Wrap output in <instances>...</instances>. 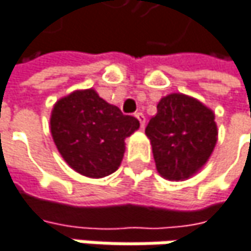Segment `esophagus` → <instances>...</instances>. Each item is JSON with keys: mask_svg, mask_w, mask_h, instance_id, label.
Instances as JSON below:
<instances>
[{"mask_svg": "<svg viewBox=\"0 0 251 251\" xmlns=\"http://www.w3.org/2000/svg\"><path fill=\"white\" fill-rule=\"evenodd\" d=\"M135 118L140 121V126L144 128V124H146V117H144V114L143 113H135Z\"/></svg>", "mask_w": 251, "mask_h": 251, "instance_id": "34e87169", "label": "esophagus"}]
</instances>
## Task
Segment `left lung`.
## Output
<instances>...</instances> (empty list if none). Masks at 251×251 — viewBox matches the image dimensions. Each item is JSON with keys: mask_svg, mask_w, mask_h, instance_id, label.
Segmentation results:
<instances>
[{"mask_svg": "<svg viewBox=\"0 0 251 251\" xmlns=\"http://www.w3.org/2000/svg\"><path fill=\"white\" fill-rule=\"evenodd\" d=\"M160 176L187 180L200 170L217 143L214 113L199 100L174 93L158 101L146 127Z\"/></svg>", "mask_w": 251, "mask_h": 251, "instance_id": "left-lung-1", "label": "left lung"}]
</instances>
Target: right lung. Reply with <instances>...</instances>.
<instances>
[{
    "instance_id": "right-lung-1",
    "label": "right lung",
    "mask_w": 251,
    "mask_h": 251,
    "mask_svg": "<svg viewBox=\"0 0 251 251\" xmlns=\"http://www.w3.org/2000/svg\"><path fill=\"white\" fill-rule=\"evenodd\" d=\"M50 127L65 163L85 177L101 178L120 167L124 140L138 130L140 123L90 88L58 100L51 111Z\"/></svg>"
}]
</instances>
